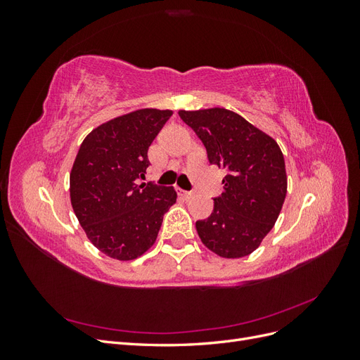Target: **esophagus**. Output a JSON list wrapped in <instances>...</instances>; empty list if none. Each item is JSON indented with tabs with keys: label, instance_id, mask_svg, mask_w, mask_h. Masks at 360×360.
Wrapping results in <instances>:
<instances>
[{
	"label": "esophagus",
	"instance_id": "obj_1",
	"mask_svg": "<svg viewBox=\"0 0 360 360\" xmlns=\"http://www.w3.org/2000/svg\"><path fill=\"white\" fill-rule=\"evenodd\" d=\"M179 195L180 197L183 198V200H189V198H192V192H189V191H181V189H179Z\"/></svg>",
	"mask_w": 360,
	"mask_h": 360
}]
</instances>
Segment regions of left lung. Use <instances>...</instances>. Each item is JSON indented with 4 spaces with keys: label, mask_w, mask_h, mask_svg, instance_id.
I'll return each instance as SVG.
<instances>
[{
    "label": "left lung",
    "mask_w": 360,
    "mask_h": 360,
    "mask_svg": "<svg viewBox=\"0 0 360 360\" xmlns=\"http://www.w3.org/2000/svg\"><path fill=\"white\" fill-rule=\"evenodd\" d=\"M179 115L201 139L210 165L226 169L212 214L197 221L201 242L224 258L246 257L274 228L284 204V155L275 139L224 108Z\"/></svg>",
    "instance_id": "obj_1"
}]
</instances>
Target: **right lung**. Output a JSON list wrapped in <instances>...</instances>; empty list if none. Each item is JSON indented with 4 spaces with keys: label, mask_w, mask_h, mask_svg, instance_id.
Wrapping results in <instances>:
<instances>
[{
    "label": "right lung",
    "mask_w": 360,
    "mask_h": 360,
    "mask_svg": "<svg viewBox=\"0 0 360 360\" xmlns=\"http://www.w3.org/2000/svg\"><path fill=\"white\" fill-rule=\"evenodd\" d=\"M171 111L139 110L117 117L84 139L70 172L73 212L90 242L108 257L127 261L156 242L174 188L146 179L148 147Z\"/></svg>",
    "instance_id": "add662e5"
}]
</instances>
